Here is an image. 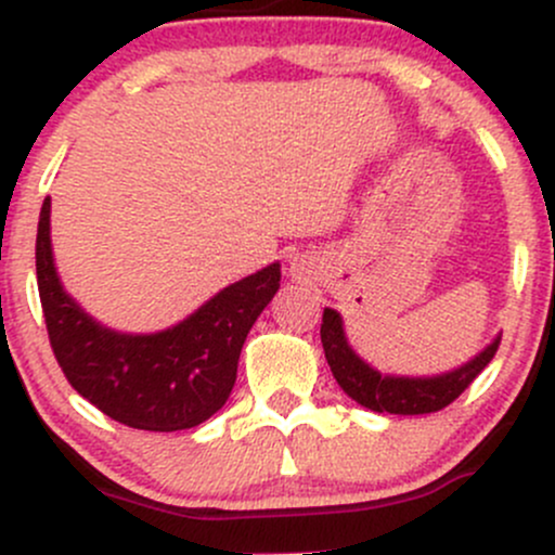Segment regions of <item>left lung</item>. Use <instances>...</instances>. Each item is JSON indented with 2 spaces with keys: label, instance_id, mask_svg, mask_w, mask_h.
Segmentation results:
<instances>
[{
  "label": "left lung",
  "instance_id": "8db88e82",
  "mask_svg": "<svg viewBox=\"0 0 555 555\" xmlns=\"http://www.w3.org/2000/svg\"><path fill=\"white\" fill-rule=\"evenodd\" d=\"M321 341L336 384L360 406L380 412V415L384 412L386 415H428V412H438L451 404L477 375L486 371L499 349L501 334H495L475 358L436 375L380 373L378 367H373L354 352L347 339V331H344V318L334 308H323Z\"/></svg>",
  "mask_w": 555,
  "mask_h": 555
}]
</instances>
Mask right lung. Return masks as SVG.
Wrapping results in <instances>:
<instances>
[{
	"label": "right lung",
	"mask_w": 555,
	"mask_h": 555,
	"mask_svg": "<svg viewBox=\"0 0 555 555\" xmlns=\"http://www.w3.org/2000/svg\"><path fill=\"white\" fill-rule=\"evenodd\" d=\"M36 276L54 358L75 391L130 428L175 433L206 423L227 404L242 344L279 292L282 266L276 260L224 286L175 326L127 334L95 321L62 286L47 197L38 216Z\"/></svg>",
	"instance_id": "obj_1"
}]
</instances>
